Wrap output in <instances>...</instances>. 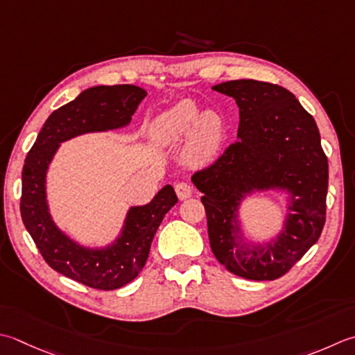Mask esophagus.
<instances>
[{"label": "esophagus", "mask_w": 355, "mask_h": 355, "mask_svg": "<svg viewBox=\"0 0 355 355\" xmlns=\"http://www.w3.org/2000/svg\"><path fill=\"white\" fill-rule=\"evenodd\" d=\"M193 191H196V189H193V186L189 182H178L175 184V192H177V196H178L180 200L189 198L193 193Z\"/></svg>", "instance_id": "obj_1"}]
</instances>
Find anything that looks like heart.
Segmentation results:
<instances>
[{
  "label": "heart",
  "mask_w": 355,
  "mask_h": 355,
  "mask_svg": "<svg viewBox=\"0 0 355 355\" xmlns=\"http://www.w3.org/2000/svg\"><path fill=\"white\" fill-rule=\"evenodd\" d=\"M189 132L187 157L196 163L209 162L217 155L223 143V118L214 110L200 114V107L196 101L183 100L155 116L149 126L150 138L162 146L180 143Z\"/></svg>",
  "instance_id": "obj_1"
}]
</instances>
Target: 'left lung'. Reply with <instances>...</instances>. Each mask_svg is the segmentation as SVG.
Here are the masks:
<instances>
[{
    "mask_svg": "<svg viewBox=\"0 0 355 355\" xmlns=\"http://www.w3.org/2000/svg\"><path fill=\"white\" fill-rule=\"evenodd\" d=\"M232 96L240 109L237 141L192 183L203 193L211 249L229 272L263 282L280 279L320 239L326 221L328 158L315 120L288 89L257 80H234L212 87ZM288 190L284 232L266 247L241 243L236 212L252 190Z\"/></svg>",
    "mask_w": 355,
    "mask_h": 355,
    "instance_id": "8db88e82",
    "label": "left lung"
}]
</instances>
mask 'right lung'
<instances>
[{
  "instance_id": "1",
  "label": "right lung",
  "mask_w": 355,
  "mask_h": 355,
  "mask_svg": "<svg viewBox=\"0 0 355 355\" xmlns=\"http://www.w3.org/2000/svg\"><path fill=\"white\" fill-rule=\"evenodd\" d=\"M144 96V89L132 85L86 89L53 110L24 159L19 211L26 229L49 266L94 289L112 291L137 279L158 226L178 201L175 191L168 184L149 205L130 207L114 245L87 249L76 245L52 221L46 201V172L60 143L86 132L126 126Z\"/></svg>"
}]
</instances>
